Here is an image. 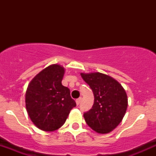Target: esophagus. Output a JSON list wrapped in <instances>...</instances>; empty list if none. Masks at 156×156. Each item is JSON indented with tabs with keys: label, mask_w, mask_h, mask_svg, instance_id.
I'll list each match as a JSON object with an SVG mask.
<instances>
[{
	"label": "esophagus",
	"mask_w": 156,
	"mask_h": 156,
	"mask_svg": "<svg viewBox=\"0 0 156 156\" xmlns=\"http://www.w3.org/2000/svg\"><path fill=\"white\" fill-rule=\"evenodd\" d=\"M81 98H79V99H78V100H76V104H77V106H78V105L80 104V103H81Z\"/></svg>",
	"instance_id": "obj_1"
}]
</instances>
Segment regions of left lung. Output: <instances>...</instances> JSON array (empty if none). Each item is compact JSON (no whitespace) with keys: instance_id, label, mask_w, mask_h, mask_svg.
I'll use <instances>...</instances> for the list:
<instances>
[{"instance_id":"left-lung-1","label":"left lung","mask_w":156,"mask_h":156,"mask_svg":"<svg viewBox=\"0 0 156 156\" xmlns=\"http://www.w3.org/2000/svg\"><path fill=\"white\" fill-rule=\"evenodd\" d=\"M81 76L94 96L92 108L84 114L86 123L97 133H110L126 113L128 103L125 90L115 79L100 72L81 73Z\"/></svg>"}]
</instances>
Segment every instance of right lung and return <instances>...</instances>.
<instances>
[{
	"mask_svg": "<svg viewBox=\"0 0 156 156\" xmlns=\"http://www.w3.org/2000/svg\"><path fill=\"white\" fill-rule=\"evenodd\" d=\"M65 69L52 64L32 78L26 92L28 115L37 128L54 131L64 125L76 106L68 87L62 84Z\"/></svg>",
	"mask_w": 156,
	"mask_h": 156,
	"instance_id": "add662e5",
	"label": "right lung"
}]
</instances>
